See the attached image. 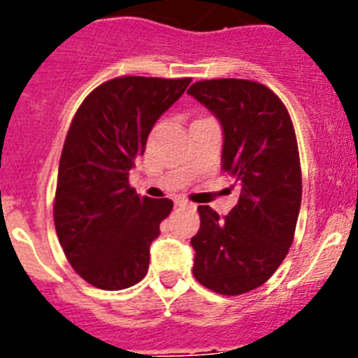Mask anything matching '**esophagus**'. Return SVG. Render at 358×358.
Wrapping results in <instances>:
<instances>
[{
	"label": "esophagus",
	"instance_id": "1",
	"mask_svg": "<svg viewBox=\"0 0 358 358\" xmlns=\"http://www.w3.org/2000/svg\"><path fill=\"white\" fill-rule=\"evenodd\" d=\"M176 206H179V208H188V210H194L195 204H194V202L186 201V199H176Z\"/></svg>",
	"mask_w": 358,
	"mask_h": 358
}]
</instances>
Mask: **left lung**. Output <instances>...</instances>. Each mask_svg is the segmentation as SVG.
Returning a JSON list of instances; mask_svg holds the SVG:
<instances>
[{
  "label": "left lung",
  "mask_w": 358,
  "mask_h": 358,
  "mask_svg": "<svg viewBox=\"0 0 358 358\" xmlns=\"http://www.w3.org/2000/svg\"><path fill=\"white\" fill-rule=\"evenodd\" d=\"M188 93L222 123V170L240 186L226 217L197 208L194 276L213 292L238 296L264 285L292 245L301 206L296 132L278 94L258 82L213 78Z\"/></svg>",
  "instance_id": "left-lung-1"
}]
</instances>
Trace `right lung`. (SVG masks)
<instances>
[{"mask_svg":"<svg viewBox=\"0 0 358 358\" xmlns=\"http://www.w3.org/2000/svg\"><path fill=\"white\" fill-rule=\"evenodd\" d=\"M189 82L110 78L73 116L59 163L53 222L75 273L96 289H127L147 274L150 243L173 202L140 197L129 172L154 123Z\"/></svg>","mask_w":358,"mask_h":358,"instance_id":"right-lung-1","label":"right lung"}]
</instances>
